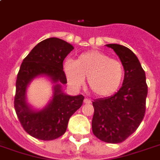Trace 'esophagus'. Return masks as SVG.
<instances>
[{
    "label": "esophagus",
    "mask_w": 160,
    "mask_h": 160,
    "mask_svg": "<svg viewBox=\"0 0 160 160\" xmlns=\"http://www.w3.org/2000/svg\"><path fill=\"white\" fill-rule=\"evenodd\" d=\"M91 102H92V101H91L90 99L87 98H86L84 99V103H85V104H91Z\"/></svg>",
    "instance_id": "1"
}]
</instances>
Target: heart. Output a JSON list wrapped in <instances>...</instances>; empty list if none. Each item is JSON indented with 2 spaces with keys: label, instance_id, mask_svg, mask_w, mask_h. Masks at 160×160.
Segmentation results:
<instances>
[{
  "label": "heart",
  "instance_id": "1",
  "mask_svg": "<svg viewBox=\"0 0 160 160\" xmlns=\"http://www.w3.org/2000/svg\"><path fill=\"white\" fill-rule=\"evenodd\" d=\"M63 71L68 82L74 88L81 87L87 77L89 88L99 98L113 95L119 89L124 75L123 66L119 61L98 50L81 54L75 62L67 60Z\"/></svg>",
  "mask_w": 160,
  "mask_h": 160
}]
</instances>
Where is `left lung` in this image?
<instances>
[{
  "label": "left lung",
  "mask_w": 160,
  "mask_h": 160,
  "mask_svg": "<svg viewBox=\"0 0 160 160\" xmlns=\"http://www.w3.org/2000/svg\"><path fill=\"white\" fill-rule=\"evenodd\" d=\"M123 66L124 80L118 92L92 102L93 134L107 143H120L137 129L146 111L148 85L146 74L137 56L118 43H109Z\"/></svg>",
  "instance_id": "1"
}]
</instances>
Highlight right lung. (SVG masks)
Segmentation results:
<instances>
[{"instance_id":"add662e5","label":"right lung","mask_w":160,"mask_h":160,"mask_svg":"<svg viewBox=\"0 0 160 160\" xmlns=\"http://www.w3.org/2000/svg\"><path fill=\"white\" fill-rule=\"evenodd\" d=\"M73 46L57 38H49L38 43L20 66L16 80L14 109L24 129L32 137L51 141L67 130L68 120L83 104V95L64 93L62 85L67 83L63 61ZM47 77L53 86V96L42 110L34 109L27 103L26 91L37 77Z\"/></svg>"}]
</instances>
